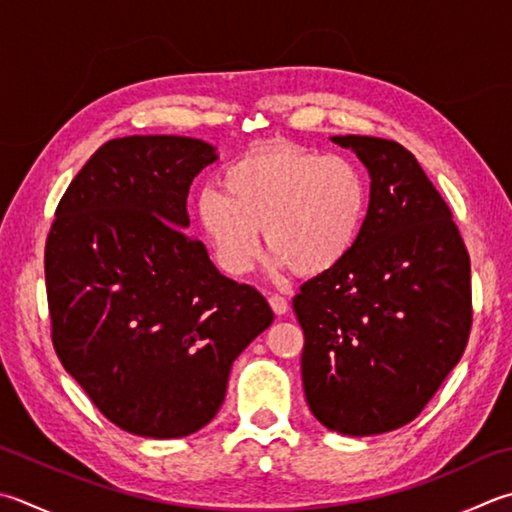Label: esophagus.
<instances>
[{"label": "esophagus", "mask_w": 512, "mask_h": 512, "mask_svg": "<svg viewBox=\"0 0 512 512\" xmlns=\"http://www.w3.org/2000/svg\"><path fill=\"white\" fill-rule=\"evenodd\" d=\"M268 304H270V308L275 310V315H284L288 310V299L284 295L268 293Z\"/></svg>", "instance_id": "obj_1"}]
</instances>
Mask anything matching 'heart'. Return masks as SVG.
<instances>
[{
  "label": "heart",
  "mask_w": 512,
  "mask_h": 512,
  "mask_svg": "<svg viewBox=\"0 0 512 512\" xmlns=\"http://www.w3.org/2000/svg\"><path fill=\"white\" fill-rule=\"evenodd\" d=\"M222 188L199 190L195 219L230 277L253 268L259 228L273 273H324L353 250L368 213V184L355 162L288 142L239 157L224 170Z\"/></svg>",
  "instance_id": "b5f03b06"
}]
</instances>
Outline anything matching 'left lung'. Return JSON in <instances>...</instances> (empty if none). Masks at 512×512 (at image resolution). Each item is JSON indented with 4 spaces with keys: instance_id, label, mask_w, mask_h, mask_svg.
<instances>
[{
    "instance_id": "8db88e82",
    "label": "left lung",
    "mask_w": 512,
    "mask_h": 512,
    "mask_svg": "<svg viewBox=\"0 0 512 512\" xmlns=\"http://www.w3.org/2000/svg\"><path fill=\"white\" fill-rule=\"evenodd\" d=\"M330 139L368 168L370 204L353 250L293 297L304 395L335 433L379 435L413 422L462 359L470 257L410 150L382 137Z\"/></svg>"
}]
</instances>
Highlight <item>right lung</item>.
I'll return each mask as SVG.
<instances>
[{
    "instance_id": "right-lung-1",
    "label": "right lung",
    "mask_w": 512,
    "mask_h": 512,
    "mask_svg": "<svg viewBox=\"0 0 512 512\" xmlns=\"http://www.w3.org/2000/svg\"><path fill=\"white\" fill-rule=\"evenodd\" d=\"M217 159L193 137L110 139L66 188L44 253L59 362L126 433L204 428L230 366L273 324L257 288L224 277L190 237L186 197Z\"/></svg>"
}]
</instances>
